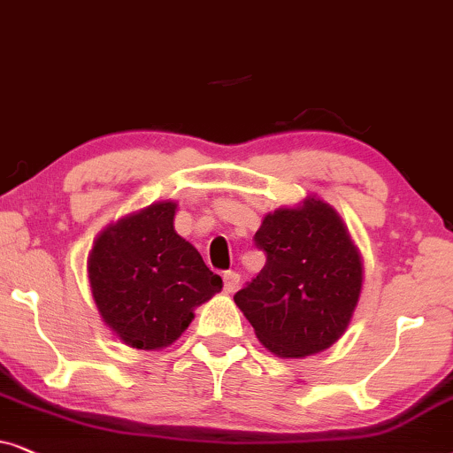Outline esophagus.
<instances>
[{"instance_id": "34e87169", "label": "esophagus", "mask_w": 453, "mask_h": 453, "mask_svg": "<svg viewBox=\"0 0 453 453\" xmlns=\"http://www.w3.org/2000/svg\"><path fill=\"white\" fill-rule=\"evenodd\" d=\"M240 286V275L236 271H226L223 273V289H226L227 294H234Z\"/></svg>"}]
</instances>
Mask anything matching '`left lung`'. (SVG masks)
I'll list each match as a JSON object with an SVG mask.
<instances>
[{
	"label": "left lung",
	"instance_id": "8db88e82",
	"mask_svg": "<svg viewBox=\"0 0 453 453\" xmlns=\"http://www.w3.org/2000/svg\"><path fill=\"white\" fill-rule=\"evenodd\" d=\"M267 263L234 303L280 358H306L348 329L363 292L360 250L337 211L317 195L263 217L255 234Z\"/></svg>",
	"mask_w": 453,
	"mask_h": 453
}]
</instances>
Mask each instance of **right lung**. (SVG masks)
<instances>
[{
  "label": "right lung",
  "instance_id": "right-lung-1",
  "mask_svg": "<svg viewBox=\"0 0 453 453\" xmlns=\"http://www.w3.org/2000/svg\"><path fill=\"white\" fill-rule=\"evenodd\" d=\"M176 209V201H159L119 217L88 252L96 311L128 348L172 346L188 329L196 306L223 288L195 246L173 230Z\"/></svg>",
  "mask_w": 453,
  "mask_h": 453
}]
</instances>
